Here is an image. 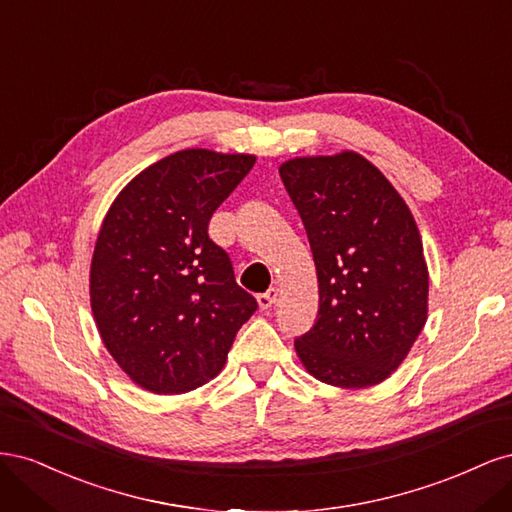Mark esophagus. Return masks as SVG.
<instances>
[{
	"instance_id": "obj_1",
	"label": "esophagus",
	"mask_w": 512,
	"mask_h": 512,
	"mask_svg": "<svg viewBox=\"0 0 512 512\" xmlns=\"http://www.w3.org/2000/svg\"><path fill=\"white\" fill-rule=\"evenodd\" d=\"M277 297H280V290H277V288H269L267 292L258 294V307H260V309L273 307L275 301H277Z\"/></svg>"
}]
</instances>
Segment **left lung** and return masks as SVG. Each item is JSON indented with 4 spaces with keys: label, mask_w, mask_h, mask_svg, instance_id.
<instances>
[{
    "label": "left lung",
    "mask_w": 512,
    "mask_h": 512,
    "mask_svg": "<svg viewBox=\"0 0 512 512\" xmlns=\"http://www.w3.org/2000/svg\"><path fill=\"white\" fill-rule=\"evenodd\" d=\"M280 177L307 230L320 294L318 320L294 350L320 382L380 384L427 322L429 273L412 211L356 151L292 158Z\"/></svg>",
    "instance_id": "left-lung-1"
}]
</instances>
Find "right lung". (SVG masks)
Returning a JSON list of instances; mask_svg holds the SVG:
<instances>
[{"label":"right lung","mask_w":512,"mask_h":512,"mask_svg":"<svg viewBox=\"0 0 512 512\" xmlns=\"http://www.w3.org/2000/svg\"><path fill=\"white\" fill-rule=\"evenodd\" d=\"M254 162L250 153H170L106 211L89 271L91 312L106 350L145 391L188 393L218 376L256 312L207 232Z\"/></svg>","instance_id":"right-lung-1"}]
</instances>
